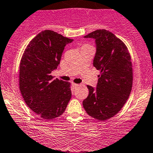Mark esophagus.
<instances>
[{"mask_svg":"<svg viewBox=\"0 0 153 153\" xmlns=\"http://www.w3.org/2000/svg\"><path fill=\"white\" fill-rule=\"evenodd\" d=\"M71 85H72V87H73V88H74V89H76V88H78V87H79V85H78V84L72 83V84H71Z\"/></svg>","mask_w":153,"mask_h":153,"instance_id":"obj_1","label":"esophagus"}]
</instances>
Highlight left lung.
Instances as JSON below:
<instances>
[{"mask_svg": "<svg viewBox=\"0 0 153 153\" xmlns=\"http://www.w3.org/2000/svg\"><path fill=\"white\" fill-rule=\"evenodd\" d=\"M84 37L96 41L93 66L101 71V74L96 88L87 86L89 94L83 101V107L92 117L106 120L120 111L131 93V55L126 44L109 30H97Z\"/></svg>", "mask_w": 153, "mask_h": 153, "instance_id": "obj_1", "label": "left lung"}]
</instances>
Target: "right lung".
I'll list each match as a JSON object with an SVG mask.
<instances>
[{"mask_svg": "<svg viewBox=\"0 0 153 153\" xmlns=\"http://www.w3.org/2000/svg\"><path fill=\"white\" fill-rule=\"evenodd\" d=\"M73 39L53 30L39 33L26 47L19 64V90L25 102L42 118L60 116L71 98L68 82L53 79L65 46Z\"/></svg>", "mask_w": 153, "mask_h": 153, "instance_id": "right-lung-1", "label": "right lung"}]
</instances>
